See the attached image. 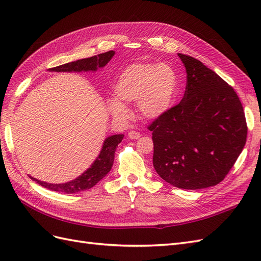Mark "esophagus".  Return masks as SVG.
<instances>
[{
    "instance_id": "1",
    "label": "esophagus",
    "mask_w": 261,
    "mask_h": 261,
    "mask_svg": "<svg viewBox=\"0 0 261 261\" xmlns=\"http://www.w3.org/2000/svg\"><path fill=\"white\" fill-rule=\"evenodd\" d=\"M140 136H141L140 133L135 132V130H130V132L128 133V137H129L130 139H138Z\"/></svg>"
}]
</instances>
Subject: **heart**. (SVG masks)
Listing matches in <instances>:
<instances>
[{"label":"heart","instance_id":"obj_1","mask_svg":"<svg viewBox=\"0 0 261 261\" xmlns=\"http://www.w3.org/2000/svg\"><path fill=\"white\" fill-rule=\"evenodd\" d=\"M115 98L107 100V107L114 117L127 120L130 111L125 103H135L140 116L155 120L175 102L178 77L174 69L164 63H135L123 69L114 84Z\"/></svg>","mask_w":261,"mask_h":261}]
</instances>
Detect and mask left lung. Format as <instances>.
<instances>
[{"mask_svg": "<svg viewBox=\"0 0 261 261\" xmlns=\"http://www.w3.org/2000/svg\"><path fill=\"white\" fill-rule=\"evenodd\" d=\"M186 69L179 103L148 126L153 167L169 184L200 189L223 180L246 144L247 125L231 86L198 60L178 53Z\"/></svg>", "mask_w": 261, "mask_h": 261, "instance_id": "8db88e82", "label": "left lung"}]
</instances>
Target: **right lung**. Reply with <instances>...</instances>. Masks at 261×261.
<instances>
[{"label": "right lung", "mask_w": 261, "mask_h": 261, "mask_svg": "<svg viewBox=\"0 0 261 261\" xmlns=\"http://www.w3.org/2000/svg\"><path fill=\"white\" fill-rule=\"evenodd\" d=\"M114 54H115L114 51L101 53L98 55H94V57H91V58L77 60L57 67L49 68V72H67V73L96 72L99 67H105L110 62V60L114 57ZM123 137H124L123 134H117V135H113L106 138L99 155L90 165V168L87 169L82 175H80L73 180L67 181V183L51 184V183H46V181H43V180H39L33 176H29V177L33 180H35L39 185H41L42 187L48 188L50 191H54L58 193L75 194L78 192L86 191V189H89L103 178L110 172V170L112 169L115 150L118 144L122 141Z\"/></svg>", "instance_id": "1"}]
</instances>
